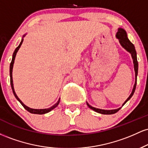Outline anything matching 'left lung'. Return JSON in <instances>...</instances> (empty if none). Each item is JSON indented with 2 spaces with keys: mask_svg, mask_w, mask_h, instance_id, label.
<instances>
[{
  "mask_svg": "<svg viewBox=\"0 0 148 148\" xmlns=\"http://www.w3.org/2000/svg\"><path fill=\"white\" fill-rule=\"evenodd\" d=\"M116 37L119 40V42L120 44L121 45L122 47H123L125 50H127V51L130 52L132 55V59H133V62H134V71H135V84H134V88L132 90V93L127 98L126 101L124 102V103L123 104V106L126 103V102L127 101H129L131 99L132 96H133L134 92H135L136 90V81H137V75H138V61H137V56H136V49L135 47H134V45L131 42L130 40H129L128 37H127V35L126 31L123 29V28H118V32L116 33ZM87 105L90 108H91L92 110L95 111V112H97L99 113H101V114H106V115H110V114H114V113H117L119 110L121 108V107L119 108H117V109H114V110H103V109H99V108H95V107L91 106L89 104L88 102Z\"/></svg>",
  "mask_w": 148,
  "mask_h": 148,
  "instance_id": "8db88e82",
  "label": "left lung"
}]
</instances>
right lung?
<instances>
[{"label": "right lung", "mask_w": 148, "mask_h": 148, "mask_svg": "<svg viewBox=\"0 0 148 148\" xmlns=\"http://www.w3.org/2000/svg\"><path fill=\"white\" fill-rule=\"evenodd\" d=\"M25 35V34L24 35H23V37H24ZM23 41V39L22 38L21 40V42H20L19 45L17 47H16V49L14 50V53H13V55H12V62L11 63H10V84H11V87H12V92L13 93H14V95L15 96V97H16V99L18 100V101H19L20 103H21V104L24 107V108L25 110H27L28 112H30V113H34V114H45V113H49V112H50L51 110L53 109V108H55L58 105L59 102H60V98H59L58 101H57L56 103H55V104L53 105V106H52L51 107H50V108H45V109H34V108H29V107H28L27 106H25V105L23 103L21 100L19 99V98L18 97L17 95H16V92H15L14 91V85H13V80H12V69H13V65H14V60H15V57H16V53L18 51V49H19L20 47H21V45H22V42Z\"/></svg>", "instance_id": "obj_1"}]
</instances>
